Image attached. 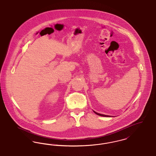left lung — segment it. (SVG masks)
Listing matches in <instances>:
<instances>
[{"instance_id":"obj_1","label":"left lung","mask_w":156,"mask_h":156,"mask_svg":"<svg viewBox=\"0 0 156 156\" xmlns=\"http://www.w3.org/2000/svg\"><path fill=\"white\" fill-rule=\"evenodd\" d=\"M94 112V113H96L97 115H99V116H104V117H109V116H108V115H102V114H100V113H97L96 112Z\"/></svg>"}]
</instances>
